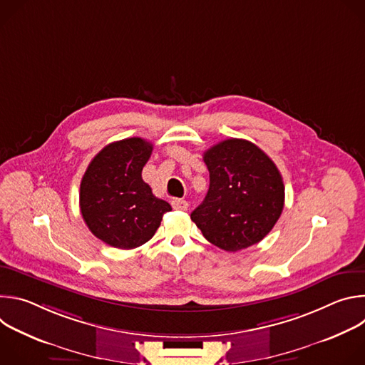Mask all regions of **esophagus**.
Wrapping results in <instances>:
<instances>
[{
  "label": "esophagus",
  "instance_id": "34e87169",
  "mask_svg": "<svg viewBox=\"0 0 365 365\" xmlns=\"http://www.w3.org/2000/svg\"><path fill=\"white\" fill-rule=\"evenodd\" d=\"M172 206H173V210H176V211H186L189 203L185 199H173Z\"/></svg>",
  "mask_w": 365,
  "mask_h": 365
}]
</instances>
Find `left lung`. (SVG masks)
Returning a JSON list of instances; mask_svg holds the SVG:
<instances>
[{
  "instance_id": "left-lung-1",
  "label": "left lung",
  "mask_w": 365,
  "mask_h": 365,
  "mask_svg": "<svg viewBox=\"0 0 365 365\" xmlns=\"http://www.w3.org/2000/svg\"><path fill=\"white\" fill-rule=\"evenodd\" d=\"M210 189L190 214L211 244L240 251L262 241L284 206L282 175L269 155L241 138L224 140L203 153Z\"/></svg>"
}]
</instances>
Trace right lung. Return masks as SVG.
<instances>
[{
	"mask_svg": "<svg viewBox=\"0 0 365 365\" xmlns=\"http://www.w3.org/2000/svg\"><path fill=\"white\" fill-rule=\"evenodd\" d=\"M153 144L133 137L103 147L89 163L79 206L91 232L106 244L131 250L147 242L172 206L143 180Z\"/></svg>",
	"mask_w": 365,
	"mask_h": 365,
	"instance_id": "obj_1",
	"label": "right lung"
}]
</instances>
